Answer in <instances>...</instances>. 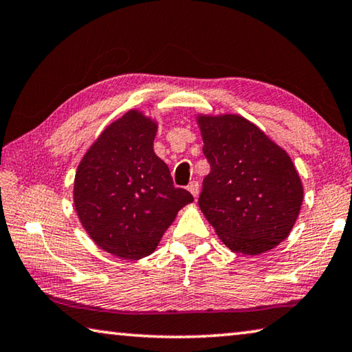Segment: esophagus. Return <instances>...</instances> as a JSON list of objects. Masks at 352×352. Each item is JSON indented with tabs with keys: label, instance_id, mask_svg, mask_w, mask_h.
Here are the masks:
<instances>
[{
	"label": "esophagus",
	"instance_id": "esophagus-1",
	"mask_svg": "<svg viewBox=\"0 0 352 352\" xmlns=\"http://www.w3.org/2000/svg\"><path fill=\"white\" fill-rule=\"evenodd\" d=\"M188 191L192 194L194 199H197V196H199V182L194 180V182L189 183V185H188Z\"/></svg>",
	"mask_w": 352,
	"mask_h": 352
}]
</instances>
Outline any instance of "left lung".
<instances>
[{
	"label": "left lung",
	"instance_id": "1",
	"mask_svg": "<svg viewBox=\"0 0 352 352\" xmlns=\"http://www.w3.org/2000/svg\"><path fill=\"white\" fill-rule=\"evenodd\" d=\"M204 178L199 206L233 252L258 255L292 232L304 189L287 152L258 126L235 114L199 116Z\"/></svg>",
	"mask_w": 352,
	"mask_h": 352
}]
</instances>
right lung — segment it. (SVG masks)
<instances>
[{
  "label": "right lung",
  "mask_w": 352,
  "mask_h": 352,
  "mask_svg": "<svg viewBox=\"0 0 352 352\" xmlns=\"http://www.w3.org/2000/svg\"><path fill=\"white\" fill-rule=\"evenodd\" d=\"M156 124L139 111L111 124L76 169L74 202L96 244L124 260L153 252L175 216L194 197L175 188L153 152Z\"/></svg>",
  "instance_id": "add662e5"
}]
</instances>
